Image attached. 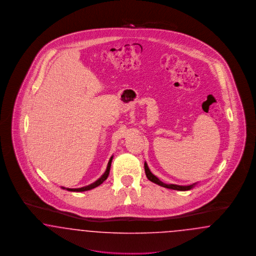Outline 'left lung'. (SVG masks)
I'll use <instances>...</instances> for the list:
<instances>
[{
  "label": "left lung",
  "mask_w": 256,
  "mask_h": 256,
  "mask_svg": "<svg viewBox=\"0 0 256 256\" xmlns=\"http://www.w3.org/2000/svg\"><path fill=\"white\" fill-rule=\"evenodd\" d=\"M144 167H145V172H146V178L148 180H150L152 182L156 183L158 185H160L162 187H165V188H169V189H172V190H178V191H188V190H191L195 187L196 185L198 184V182L193 183V184H190V185H176V184H166V183L162 182L160 180H159L158 176H156L150 170L148 169V166L146 164V162L144 163Z\"/></svg>",
  "instance_id": "obj_1"
}]
</instances>
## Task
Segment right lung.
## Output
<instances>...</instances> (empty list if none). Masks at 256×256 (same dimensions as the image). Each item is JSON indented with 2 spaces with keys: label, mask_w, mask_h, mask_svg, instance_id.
Instances as JSON below:
<instances>
[{
  "label": "right lung",
  "mask_w": 256,
  "mask_h": 256,
  "mask_svg": "<svg viewBox=\"0 0 256 256\" xmlns=\"http://www.w3.org/2000/svg\"><path fill=\"white\" fill-rule=\"evenodd\" d=\"M112 159H113V156L110 158V161L108 163V167H106V170H104V172L100 176V178H98L96 182H94L89 185H86L84 187H80V188H65V187H61L62 189H65L67 191H70V192H84V191H88V190H91V189H94L98 187V185H100L102 183L104 182L110 176V167H111V162H112Z\"/></svg>",
  "instance_id": "1"
}]
</instances>
